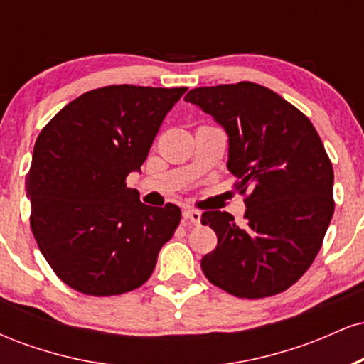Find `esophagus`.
Segmentation results:
<instances>
[{"label": "esophagus", "mask_w": 364, "mask_h": 364, "mask_svg": "<svg viewBox=\"0 0 364 364\" xmlns=\"http://www.w3.org/2000/svg\"><path fill=\"white\" fill-rule=\"evenodd\" d=\"M183 217H185L186 220H190L191 224H200V219H202V212L200 210H195V208H186V210H183Z\"/></svg>", "instance_id": "obj_1"}]
</instances>
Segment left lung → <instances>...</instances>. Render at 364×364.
Wrapping results in <instances>:
<instances>
[{
	"instance_id": "1",
	"label": "left lung",
	"mask_w": 364,
	"mask_h": 364,
	"mask_svg": "<svg viewBox=\"0 0 364 364\" xmlns=\"http://www.w3.org/2000/svg\"><path fill=\"white\" fill-rule=\"evenodd\" d=\"M186 102L214 116L229 135L228 169L245 196V224L205 210L217 246L205 277L236 298L289 289L318 255L333 215V169L320 135L298 107L253 82L198 87Z\"/></svg>"
}]
</instances>
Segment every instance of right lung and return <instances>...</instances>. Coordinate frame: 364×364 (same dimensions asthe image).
<instances>
[{
	"label": "right lung",
	"instance_id": "obj_1",
	"mask_svg": "<svg viewBox=\"0 0 364 364\" xmlns=\"http://www.w3.org/2000/svg\"><path fill=\"white\" fill-rule=\"evenodd\" d=\"M186 87L107 85L66 104L37 136L27 174L31 228L54 274L89 296L147 282L181 210L127 186Z\"/></svg>",
	"mask_w": 364,
	"mask_h": 364
}]
</instances>
